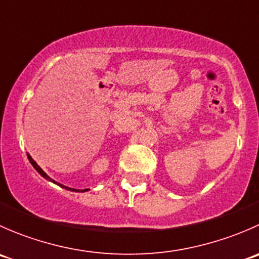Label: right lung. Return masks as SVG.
I'll list each match as a JSON object with an SVG mask.
<instances>
[{
	"label": "right lung",
	"mask_w": 259,
	"mask_h": 259,
	"mask_svg": "<svg viewBox=\"0 0 259 259\" xmlns=\"http://www.w3.org/2000/svg\"><path fill=\"white\" fill-rule=\"evenodd\" d=\"M27 158H28V160H30V163H31V164H32V166H33V168H35V169H36V170H37V171H38V173H40V174H41V176H42V177H44V178H46V179H48V180H51V182H54V180H52L51 178H50V177L48 176V174H46V173H45V171H44V170H42V169H41V168H40V166H38V165H37V164H36V161H35V160H33V159H32V158H31V156H30V155H28V154H27ZM54 183H56V182H54ZM57 185H60V187L65 188V189H67V190H72V192H79V190H76V189H72V188H69V187H65V185L60 184V183H57ZM86 190H88V189H86ZM83 192H85V190H83Z\"/></svg>",
	"instance_id": "1"
}]
</instances>
